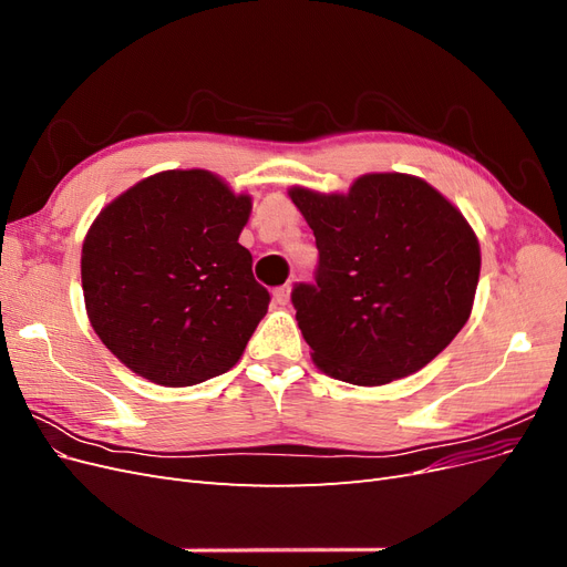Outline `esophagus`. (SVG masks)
<instances>
[{"instance_id": "1", "label": "esophagus", "mask_w": 567, "mask_h": 567, "mask_svg": "<svg viewBox=\"0 0 567 567\" xmlns=\"http://www.w3.org/2000/svg\"><path fill=\"white\" fill-rule=\"evenodd\" d=\"M290 284H284V286H279V288H274V300H277L279 305H288V300H290Z\"/></svg>"}]
</instances>
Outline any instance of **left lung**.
I'll return each mask as SVG.
<instances>
[{"instance_id": "obj_1", "label": "left lung", "mask_w": 567, "mask_h": 567, "mask_svg": "<svg viewBox=\"0 0 567 567\" xmlns=\"http://www.w3.org/2000/svg\"><path fill=\"white\" fill-rule=\"evenodd\" d=\"M319 248L317 284L293 290L312 362L331 379L385 385L421 371L468 321L480 244L421 177L371 173L348 194L288 188Z\"/></svg>"}]
</instances>
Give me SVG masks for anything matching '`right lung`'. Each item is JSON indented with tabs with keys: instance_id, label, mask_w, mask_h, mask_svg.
<instances>
[{
	"instance_id": "add662e5",
	"label": "right lung",
	"mask_w": 567,
	"mask_h": 567,
	"mask_svg": "<svg viewBox=\"0 0 567 567\" xmlns=\"http://www.w3.org/2000/svg\"><path fill=\"white\" fill-rule=\"evenodd\" d=\"M248 194L208 169H165L96 215L82 244V293L101 342L142 379L196 385L241 359L269 293L238 244Z\"/></svg>"
}]
</instances>
